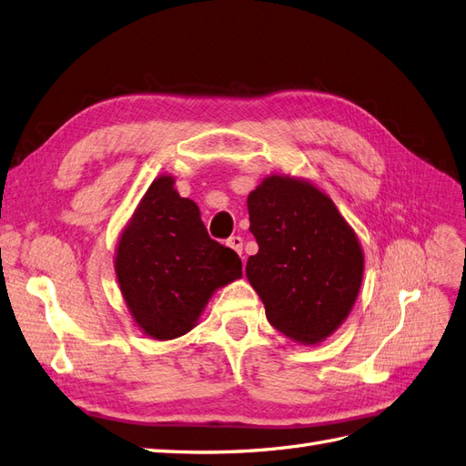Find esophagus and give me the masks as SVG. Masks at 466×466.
Segmentation results:
<instances>
[{
	"label": "esophagus",
	"instance_id": "esophagus-1",
	"mask_svg": "<svg viewBox=\"0 0 466 466\" xmlns=\"http://www.w3.org/2000/svg\"><path fill=\"white\" fill-rule=\"evenodd\" d=\"M228 247H231L240 256V258H245V256H243V237H238V235L229 237L228 238Z\"/></svg>",
	"mask_w": 466,
	"mask_h": 466
}]
</instances>
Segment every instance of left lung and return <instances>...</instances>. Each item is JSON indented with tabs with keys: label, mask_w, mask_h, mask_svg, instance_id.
Wrapping results in <instances>:
<instances>
[{
	"label": "left lung",
	"mask_w": 466,
	"mask_h": 466,
	"mask_svg": "<svg viewBox=\"0 0 466 466\" xmlns=\"http://www.w3.org/2000/svg\"><path fill=\"white\" fill-rule=\"evenodd\" d=\"M258 252L247 278L268 322L297 343L316 345L355 307L364 274L357 233L333 200L307 179L269 175L248 195Z\"/></svg>",
	"instance_id": "obj_1"
}]
</instances>
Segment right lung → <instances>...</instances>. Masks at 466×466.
I'll use <instances>...</instances> for the list:
<instances>
[{
  "instance_id": "1",
  "label": "right lung",
  "mask_w": 466,
  "mask_h": 466,
  "mask_svg": "<svg viewBox=\"0 0 466 466\" xmlns=\"http://www.w3.org/2000/svg\"><path fill=\"white\" fill-rule=\"evenodd\" d=\"M116 274L135 324L169 341L198 324L219 287L243 278V264L210 238L197 202L179 197L171 175H159L119 237Z\"/></svg>"
}]
</instances>
